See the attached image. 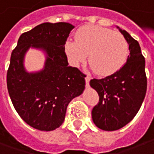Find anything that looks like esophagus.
I'll return each mask as SVG.
<instances>
[{"label":"esophagus","instance_id":"esophagus-1","mask_svg":"<svg viewBox=\"0 0 154 154\" xmlns=\"http://www.w3.org/2000/svg\"><path fill=\"white\" fill-rule=\"evenodd\" d=\"M85 79L86 86H88V85H89V83H90V80H91V77H90V76H88V75H86L85 77Z\"/></svg>","mask_w":154,"mask_h":154}]
</instances>
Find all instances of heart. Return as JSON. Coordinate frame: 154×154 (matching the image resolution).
I'll use <instances>...</instances> for the list:
<instances>
[{
  "mask_svg": "<svg viewBox=\"0 0 154 154\" xmlns=\"http://www.w3.org/2000/svg\"><path fill=\"white\" fill-rule=\"evenodd\" d=\"M129 52V46L121 33L109 29L89 25L79 29L75 41L67 40L65 53L69 62L78 66L86 60L100 76H109L122 67Z\"/></svg>",
  "mask_w": 154,
  "mask_h": 154,
  "instance_id": "heart-1",
  "label": "heart"
}]
</instances>
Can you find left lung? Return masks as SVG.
Wrapping results in <instances>:
<instances>
[{
  "label": "left lung",
  "mask_w": 154,
  "mask_h": 154,
  "mask_svg": "<svg viewBox=\"0 0 154 154\" xmlns=\"http://www.w3.org/2000/svg\"><path fill=\"white\" fill-rule=\"evenodd\" d=\"M129 44L126 63L116 73L102 79H91L90 85L98 92L100 102L91 111L94 124L100 130L113 131L128 124L142 105L147 80L146 61L138 42L116 26Z\"/></svg>",
  "instance_id": "obj_1"
}]
</instances>
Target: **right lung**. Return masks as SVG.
Here are the masks:
<instances>
[{
    "instance_id": "1",
    "label": "right lung",
    "mask_w": 154,
    "mask_h": 154,
    "mask_svg": "<svg viewBox=\"0 0 154 154\" xmlns=\"http://www.w3.org/2000/svg\"><path fill=\"white\" fill-rule=\"evenodd\" d=\"M74 25L43 23L23 33L12 51L7 73L9 97L18 115L28 125L50 131L63 124L69 103L85 88V75L69 66L65 43ZM30 48L46 54L44 68L28 72L24 56Z\"/></svg>"
}]
</instances>
